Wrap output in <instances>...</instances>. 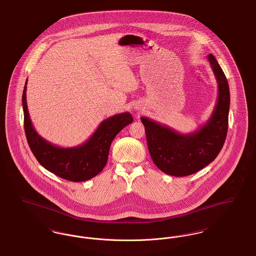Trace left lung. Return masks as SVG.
Returning a JSON list of instances; mask_svg holds the SVG:
<instances>
[{
	"label": "left lung",
	"mask_w": 256,
	"mask_h": 256,
	"mask_svg": "<svg viewBox=\"0 0 256 256\" xmlns=\"http://www.w3.org/2000/svg\"><path fill=\"white\" fill-rule=\"evenodd\" d=\"M207 60L218 84L212 115L195 132L178 134L170 126L141 117L150 154L156 166L172 176H185L204 169L219 154L226 138L230 104V86L215 56Z\"/></svg>",
	"instance_id": "1"
}]
</instances>
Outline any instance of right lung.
Segmentation results:
<instances>
[{"instance_id":"obj_1","label":"right lung","mask_w":256,"mask_h":256,"mask_svg":"<svg viewBox=\"0 0 256 256\" xmlns=\"http://www.w3.org/2000/svg\"><path fill=\"white\" fill-rule=\"evenodd\" d=\"M26 84L28 80L22 96L24 132L37 161L50 172L74 182H86L96 176L108 162L110 145L115 136L134 121L132 114L124 112L113 115L100 124L86 143L60 148L48 142L34 130L26 106Z\"/></svg>"}]
</instances>
